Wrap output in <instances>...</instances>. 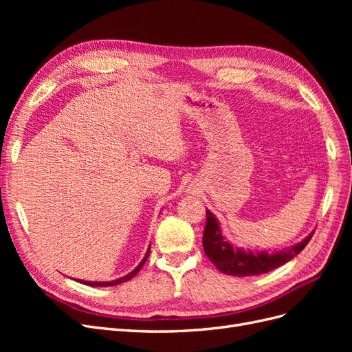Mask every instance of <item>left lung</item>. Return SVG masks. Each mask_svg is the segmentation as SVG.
I'll return each instance as SVG.
<instances>
[{
    "instance_id": "8db88e82",
    "label": "left lung",
    "mask_w": 352,
    "mask_h": 352,
    "mask_svg": "<svg viewBox=\"0 0 352 352\" xmlns=\"http://www.w3.org/2000/svg\"><path fill=\"white\" fill-rule=\"evenodd\" d=\"M313 235L314 232H311L300 243H295L292 247L282 251L270 254L265 251H247L233 247L228 239H225V236L221 235L220 223L217 221L216 216L210 210H207V221L204 235H202V247H204L207 257L221 273L245 278V276L269 273L280 267L285 263L291 261L305 248V245L310 242Z\"/></svg>"
}]
</instances>
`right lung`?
<instances>
[{"instance_id":"add662e5","label":"right lung","mask_w":352,"mask_h":352,"mask_svg":"<svg viewBox=\"0 0 352 352\" xmlns=\"http://www.w3.org/2000/svg\"><path fill=\"white\" fill-rule=\"evenodd\" d=\"M151 247V245H150ZM148 255H150V248H148V251H146V254H145V257L142 258V261L138 264V267H135L131 273H127L126 276H123V278H119V279H116V280H111V282H88V280H78V282H80V283H83V285H88V286H114V285H119V283H124V282H127V280H131L133 276H136V273L141 270V267L142 265L145 264V261H146V258H148Z\"/></svg>"}]
</instances>
